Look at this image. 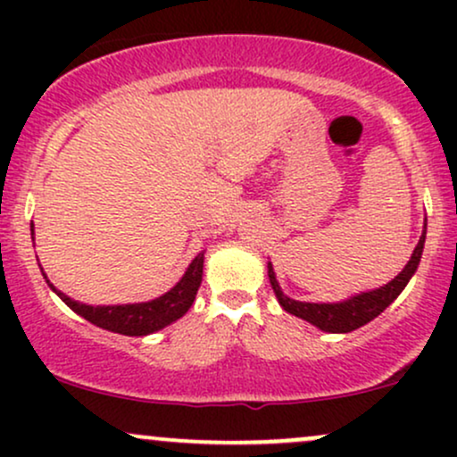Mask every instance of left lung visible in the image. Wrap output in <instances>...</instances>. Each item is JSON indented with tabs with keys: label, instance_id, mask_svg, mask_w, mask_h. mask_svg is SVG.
<instances>
[{
	"label": "left lung",
	"instance_id": "1",
	"mask_svg": "<svg viewBox=\"0 0 457 457\" xmlns=\"http://www.w3.org/2000/svg\"><path fill=\"white\" fill-rule=\"evenodd\" d=\"M426 232L428 223H423V234L421 238H419L417 246H414L408 264L403 266L395 279L386 283V286L376 287V290L361 292V295H354L339 303L295 301V298L283 295L279 281H277L275 277V270H272V264L269 262V279L272 292H275L279 305L286 309L287 313H292V316L307 320L309 324L324 330V333H350V330L365 327L367 322L378 318L380 313L402 295V290L408 286V281L412 279V275L419 269V262H421L423 255V245H426Z\"/></svg>",
	"mask_w": 457,
	"mask_h": 457
}]
</instances>
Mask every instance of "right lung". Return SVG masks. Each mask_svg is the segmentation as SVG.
<instances>
[{
  "instance_id": "obj_1",
  "label": "right lung",
  "mask_w": 457,
  "mask_h": 457,
  "mask_svg": "<svg viewBox=\"0 0 457 457\" xmlns=\"http://www.w3.org/2000/svg\"><path fill=\"white\" fill-rule=\"evenodd\" d=\"M31 238H34V225H31ZM202 275L204 251L197 253L195 260L188 264V269L185 270V275L180 277V281L159 298H152V301L145 303H129V305H86V303H79L75 298L66 296L62 290H57L54 283L46 279L43 270V277L46 283H49L51 290H54L55 295L77 313V316L86 318L87 322L96 324V327H101L104 330L129 335V337L156 333V330L165 328L167 324L176 322L178 318L185 316L188 307L195 301L199 283H202Z\"/></svg>"
}]
</instances>
